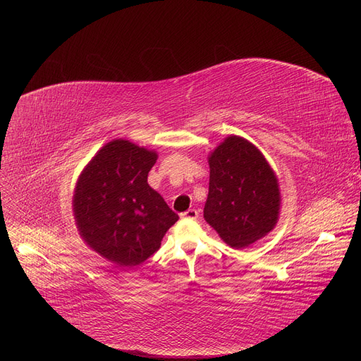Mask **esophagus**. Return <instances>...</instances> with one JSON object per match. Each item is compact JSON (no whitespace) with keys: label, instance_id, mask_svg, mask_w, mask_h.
Instances as JSON below:
<instances>
[{"label":"esophagus","instance_id":"obj_1","mask_svg":"<svg viewBox=\"0 0 361 361\" xmlns=\"http://www.w3.org/2000/svg\"><path fill=\"white\" fill-rule=\"evenodd\" d=\"M182 219H188V220H195L198 217V211L194 209V208H189L188 211H185V213L180 214Z\"/></svg>","mask_w":361,"mask_h":361}]
</instances>
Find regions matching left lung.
I'll return each instance as SVG.
<instances>
[{
	"label": "left lung",
	"mask_w": 361,
	"mask_h": 361,
	"mask_svg": "<svg viewBox=\"0 0 361 361\" xmlns=\"http://www.w3.org/2000/svg\"><path fill=\"white\" fill-rule=\"evenodd\" d=\"M209 186L204 219L231 247L255 243L280 214L279 179L247 140L230 135L208 157Z\"/></svg>",
	"instance_id": "8db88e82"
}]
</instances>
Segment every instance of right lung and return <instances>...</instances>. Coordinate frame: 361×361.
I'll use <instances>...</instances> for the list:
<instances>
[{
	"label": "right lung",
	"instance_id": "add662e5",
	"mask_svg": "<svg viewBox=\"0 0 361 361\" xmlns=\"http://www.w3.org/2000/svg\"><path fill=\"white\" fill-rule=\"evenodd\" d=\"M156 160V152L114 140L100 148L77 180L73 207L80 235L119 267L150 258L179 220L147 182Z\"/></svg>",
	"mask_w": 361,
	"mask_h": 361
}]
</instances>
